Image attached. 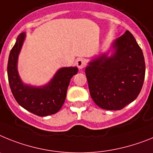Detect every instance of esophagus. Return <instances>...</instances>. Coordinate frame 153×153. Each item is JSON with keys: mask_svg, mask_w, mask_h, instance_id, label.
<instances>
[{"mask_svg": "<svg viewBox=\"0 0 153 153\" xmlns=\"http://www.w3.org/2000/svg\"><path fill=\"white\" fill-rule=\"evenodd\" d=\"M76 65L79 69H82L85 67V61L83 58H79L76 62Z\"/></svg>", "mask_w": 153, "mask_h": 153, "instance_id": "obj_1", "label": "esophagus"}]
</instances>
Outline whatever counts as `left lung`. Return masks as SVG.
<instances>
[{"label": "left lung", "mask_w": 153, "mask_h": 153, "mask_svg": "<svg viewBox=\"0 0 153 153\" xmlns=\"http://www.w3.org/2000/svg\"><path fill=\"white\" fill-rule=\"evenodd\" d=\"M85 71L95 104L103 109L120 110L142 89L146 72L143 51L126 30L112 42L110 50L91 59Z\"/></svg>", "instance_id": "left-lung-1"}]
</instances>
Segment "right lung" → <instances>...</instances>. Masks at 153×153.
<instances>
[{
  "label": "right lung",
  "mask_w": 153,
  "mask_h": 153,
  "mask_svg": "<svg viewBox=\"0 0 153 153\" xmlns=\"http://www.w3.org/2000/svg\"><path fill=\"white\" fill-rule=\"evenodd\" d=\"M26 34L21 33L9 54L7 76L10 88L18 104L38 116H47L58 112L65 101L68 87L77 67H64L58 69L48 84L33 86L25 84L18 70V56L25 42Z\"/></svg>",
  "instance_id": "right-lung-1"
}]
</instances>
